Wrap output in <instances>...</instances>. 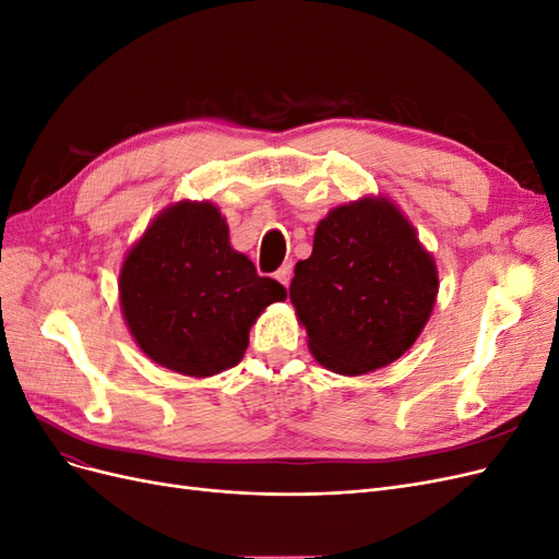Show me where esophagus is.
<instances>
[{
    "label": "esophagus",
    "instance_id": "esophagus-1",
    "mask_svg": "<svg viewBox=\"0 0 559 559\" xmlns=\"http://www.w3.org/2000/svg\"><path fill=\"white\" fill-rule=\"evenodd\" d=\"M275 277H277L280 284L289 286V282H292V263H284V265L277 270V273H275Z\"/></svg>",
    "mask_w": 559,
    "mask_h": 559
}]
</instances>
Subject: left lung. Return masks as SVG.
<instances>
[{
	"instance_id": "obj_1",
	"label": "left lung",
	"mask_w": 559,
	"mask_h": 559,
	"mask_svg": "<svg viewBox=\"0 0 559 559\" xmlns=\"http://www.w3.org/2000/svg\"><path fill=\"white\" fill-rule=\"evenodd\" d=\"M438 296L433 253L394 200L364 195L317 224L289 286L312 357L357 378L394 364L425 331Z\"/></svg>"
}]
</instances>
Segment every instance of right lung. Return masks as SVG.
Segmentation results:
<instances>
[{
    "label": "right lung",
    "mask_w": 559,
    "mask_h": 559,
    "mask_svg": "<svg viewBox=\"0 0 559 559\" xmlns=\"http://www.w3.org/2000/svg\"><path fill=\"white\" fill-rule=\"evenodd\" d=\"M286 289L233 249L210 200H179L156 214L118 273V300L134 343L179 376L212 378L238 366L261 312Z\"/></svg>",
    "instance_id": "1"
}]
</instances>
